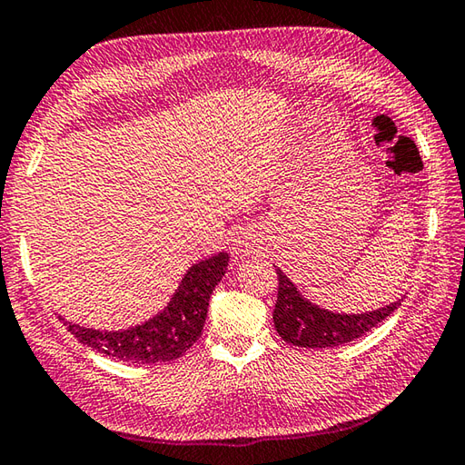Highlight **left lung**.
Returning a JSON list of instances; mask_svg holds the SVG:
<instances>
[{
    "label": "left lung",
    "instance_id": "1",
    "mask_svg": "<svg viewBox=\"0 0 465 465\" xmlns=\"http://www.w3.org/2000/svg\"><path fill=\"white\" fill-rule=\"evenodd\" d=\"M277 279L275 330L289 344L302 348H334L352 341L379 326L401 305L399 300L387 308L366 313H334L305 300L282 269H277Z\"/></svg>",
    "mask_w": 465,
    "mask_h": 465
}]
</instances>
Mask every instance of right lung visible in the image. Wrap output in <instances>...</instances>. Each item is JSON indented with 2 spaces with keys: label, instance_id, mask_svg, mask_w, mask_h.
Instances as JSON below:
<instances>
[{
  "label": "right lung",
  "instance_id": "add662e5",
  "mask_svg": "<svg viewBox=\"0 0 465 465\" xmlns=\"http://www.w3.org/2000/svg\"><path fill=\"white\" fill-rule=\"evenodd\" d=\"M226 265H229L226 252H218L192 265L168 308L135 328L101 331L83 328L73 322H64V326L78 341L117 361L137 364L172 362L194 346L203 334L210 295L221 283Z\"/></svg>",
  "mask_w": 465,
  "mask_h": 465
}]
</instances>
